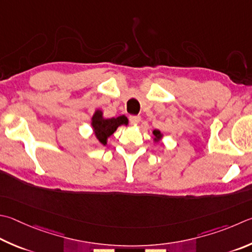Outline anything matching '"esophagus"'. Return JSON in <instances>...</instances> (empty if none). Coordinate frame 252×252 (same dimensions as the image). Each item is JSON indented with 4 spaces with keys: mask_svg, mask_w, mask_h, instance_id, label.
Instances as JSON below:
<instances>
[{
    "mask_svg": "<svg viewBox=\"0 0 252 252\" xmlns=\"http://www.w3.org/2000/svg\"><path fill=\"white\" fill-rule=\"evenodd\" d=\"M140 120H141V119L138 116H130V121H131L132 125H138Z\"/></svg>",
    "mask_w": 252,
    "mask_h": 252,
    "instance_id": "1",
    "label": "esophagus"
}]
</instances>
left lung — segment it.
<instances>
[{
	"label": "left lung",
	"instance_id": "left-lung-1",
	"mask_svg": "<svg viewBox=\"0 0 252 252\" xmlns=\"http://www.w3.org/2000/svg\"><path fill=\"white\" fill-rule=\"evenodd\" d=\"M152 134H153V141L155 144H158V142L163 139V133L159 130H157V129L153 130Z\"/></svg>",
	"mask_w": 252,
	"mask_h": 252
}]
</instances>
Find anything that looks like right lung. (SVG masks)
<instances>
[{
    "label": "right lung",
    "instance_id": "add662e5",
    "mask_svg": "<svg viewBox=\"0 0 252 252\" xmlns=\"http://www.w3.org/2000/svg\"><path fill=\"white\" fill-rule=\"evenodd\" d=\"M91 127H93L94 138L97 139L98 143L106 146L108 139L117 131L120 126H127L129 120L126 116H120L117 118L106 119L103 117V112L100 109L94 111L93 118H91Z\"/></svg>",
    "mask_w": 252,
    "mask_h": 252
}]
</instances>
